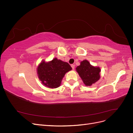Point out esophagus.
<instances>
[{"label": "esophagus", "instance_id": "1", "mask_svg": "<svg viewBox=\"0 0 133 133\" xmlns=\"http://www.w3.org/2000/svg\"><path fill=\"white\" fill-rule=\"evenodd\" d=\"M71 68H72V69H73L74 70V68H75V65H74V64H71Z\"/></svg>", "mask_w": 133, "mask_h": 133}]
</instances>
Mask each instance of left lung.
<instances>
[{
	"label": "left lung",
	"mask_w": 133,
	"mask_h": 133,
	"mask_svg": "<svg viewBox=\"0 0 133 133\" xmlns=\"http://www.w3.org/2000/svg\"><path fill=\"white\" fill-rule=\"evenodd\" d=\"M76 71L87 87L92 85L100 78V68L91 65L87 60L80 62V65L76 68Z\"/></svg>",
	"instance_id": "1"
}]
</instances>
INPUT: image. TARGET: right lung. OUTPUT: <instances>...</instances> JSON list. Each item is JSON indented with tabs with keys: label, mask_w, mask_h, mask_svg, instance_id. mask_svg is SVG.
Instances as JSON below:
<instances>
[{
	"label": "right lung",
	"mask_w": 133,
	"mask_h": 133,
	"mask_svg": "<svg viewBox=\"0 0 133 133\" xmlns=\"http://www.w3.org/2000/svg\"><path fill=\"white\" fill-rule=\"evenodd\" d=\"M71 69L68 63L55 58L50 62L42 61L38 66L37 74L44 85L54 89L60 86L64 75Z\"/></svg>",
	"instance_id": "1"
}]
</instances>
